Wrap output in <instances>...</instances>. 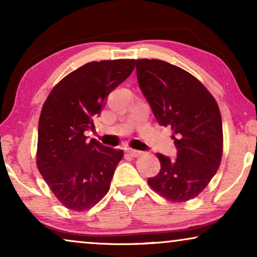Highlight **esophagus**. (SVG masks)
I'll list each match as a JSON object with an SVG mask.
<instances>
[{
    "label": "esophagus",
    "instance_id": "1",
    "mask_svg": "<svg viewBox=\"0 0 257 257\" xmlns=\"http://www.w3.org/2000/svg\"><path fill=\"white\" fill-rule=\"evenodd\" d=\"M126 153L128 154V156H131V157H139L140 154H142V152H140V151H138V150H133V149H126Z\"/></svg>",
    "mask_w": 257,
    "mask_h": 257
}]
</instances>
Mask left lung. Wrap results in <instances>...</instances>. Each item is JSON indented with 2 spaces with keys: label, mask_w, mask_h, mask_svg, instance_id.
<instances>
[{
  "label": "left lung",
  "mask_w": 257,
  "mask_h": 257,
  "mask_svg": "<svg viewBox=\"0 0 257 257\" xmlns=\"http://www.w3.org/2000/svg\"><path fill=\"white\" fill-rule=\"evenodd\" d=\"M137 77L154 117L172 128L177 146V159L157 153L161 170L147 182L172 202L194 199L222 158V119L215 98L191 73L160 59H137Z\"/></svg>",
  "instance_id": "left-lung-1"
}]
</instances>
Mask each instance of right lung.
I'll use <instances>...</instances> for the list:
<instances>
[{"instance_id": "1", "label": "right lung", "mask_w": 257, "mask_h": 257, "mask_svg": "<svg viewBox=\"0 0 257 257\" xmlns=\"http://www.w3.org/2000/svg\"><path fill=\"white\" fill-rule=\"evenodd\" d=\"M136 59L90 62L56 84L38 120L37 168L65 208H92L110 189L122 150L87 140L104 100L135 69Z\"/></svg>"}]
</instances>
